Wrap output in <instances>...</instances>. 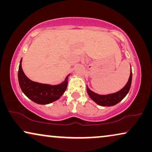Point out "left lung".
<instances>
[{
  "label": "left lung",
  "mask_w": 152,
  "mask_h": 152,
  "mask_svg": "<svg viewBox=\"0 0 152 152\" xmlns=\"http://www.w3.org/2000/svg\"><path fill=\"white\" fill-rule=\"evenodd\" d=\"M132 67H131L130 71V76L129 78V80L126 84L122 88L121 90L118 91L115 93H112V94L108 95H99L97 94L88 88L87 86V93L89 97L95 102L97 104L102 106V107H111L114 106L119 103L120 101L124 98V97L127 95V93L129 91L131 88V84H132Z\"/></svg>",
  "instance_id": "obj_1"
}]
</instances>
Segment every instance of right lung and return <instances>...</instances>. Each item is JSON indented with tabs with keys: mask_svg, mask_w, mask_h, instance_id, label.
Wrapping results in <instances>:
<instances>
[{
	"mask_svg": "<svg viewBox=\"0 0 152 152\" xmlns=\"http://www.w3.org/2000/svg\"><path fill=\"white\" fill-rule=\"evenodd\" d=\"M20 59L18 68V79L23 93L35 103L39 104H48L59 99L65 92L68 85V76L60 84L50 85L35 82L30 80L25 75L21 66Z\"/></svg>",
	"mask_w": 152,
	"mask_h": 152,
	"instance_id": "obj_1",
	"label": "right lung"
}]
</instances>
